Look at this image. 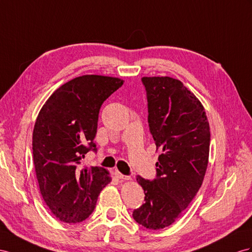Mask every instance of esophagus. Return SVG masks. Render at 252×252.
<instances>
[{
  "instance_id": "obj_1",
  "label": "esophagus",
  "mask_w": 252,
  "mask_h": 252,
  "mask_svg": "<svg viewBox=\"0 0 252 252\" xmlns=\"http://www.w3.org/2000/svg\"><path fill=\"white\" fill-rule=\"evenodd\" d=\"M115 176L117 179L119 180H122V181H126V180H131V177H126V176H124L122 173H120L118 170L115 171Z\"/></svg>"
}]
</instances>
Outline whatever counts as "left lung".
<instances>
[{"instance_id": "obj_1", "label": "left lung", "mask_w": 252, "mask_h": 252, "mask_svg": "<svg viewBox=\"0 0 252 252\" xmlns=\"http://www.w3.org/2000/svg\"><path fill=\"white\" fill-rule=\"evenodd\" d=\"M148 122L160 151L157 179L137 176L146 202L133 218L147 229L172 224L201 188L209 163L211 131L202 103L181 81L170 76H144Z\"/></svg>"}]
</instances>
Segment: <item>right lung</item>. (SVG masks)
Returning a JSON list of instances; mask_svg holds the SVG:
<instances>
[{
  "label": "right lung",
  "instance_id": "1",
  "mask_svg": "<svg viewBox=\"0 0 252 252\" xmlns=\"http://www.w3.org/2000/svg\"><path fill=\"white\" fill-rule=\"evenodd\" d=\"M119 77L86 74L64 83L41 107L33 131V158L40 193L63 222H81L94 212L101 190L111 182L108 170L84 167L95 150L102 103L122 86Z\"/></svg>",
  "mask_w": 252,
  "mask_h": 252
}]
</instances>
